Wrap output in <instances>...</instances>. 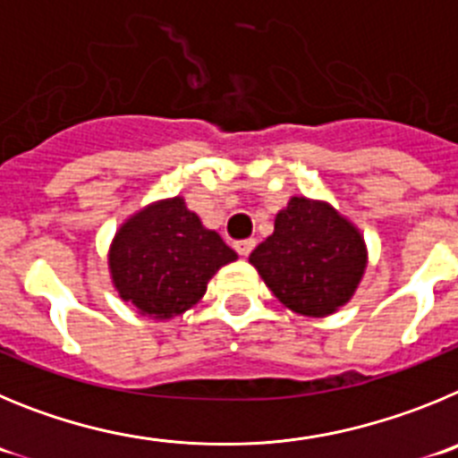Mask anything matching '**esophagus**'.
<instances>
[{
  "label": "esophagus",
  "instance_id": "esophagus-1",
  "mask_svg": "<svg viewBox=\"0 0 458 458\" xmlns=\"http://www.w3.org/2000/svg\"><path fill=\"white\" fill-rule=\"evenodd\" d=\"M253 249H255V239H244V242H237V244H234V250H237L242 258H246Z\"/></svg>",
  "mask_w": 458,
  "mask_h": 458
}]
</instances>
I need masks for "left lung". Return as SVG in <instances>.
<instances>
[{
	"label": "left lung",
	"instance_id": "obj_1",
	"mask_svg": "<svg viewBox=\"0 0 458 458\" xmlns=\"http://www.w3.org/2000/svg\"><path fill=\"white\" fill-rule=\"evenodd\" d=\"M249 262L292 312L328 317L356 294L368 269V244L331 203L292 196Z\"/></svg>",
	"mask_w": 458,
	"mask_h": 458
}]
</instances>
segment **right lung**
<instances>
[{"label": "right lung", "instance_id": "right-lung-1", "mask_svg": "<svg viewBox=\"0 0 458 458\" xmlns=\"http://www.w3.org/2000/svg\"><path fill=\"white\" fill-rule=\"evenodd\" d=\"M106 259L121 299L139 315L164 321L196 306L212 276L237 253L216 230L205 228L182 196H173L127 216Z\"/></svg>", "mask_w": 458, "mask_h": 458}]
</instances>
